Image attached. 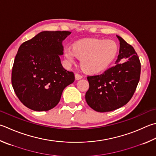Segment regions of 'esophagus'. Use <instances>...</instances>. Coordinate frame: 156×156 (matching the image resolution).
<instances>
[{"instance_id":"obj_1","label":"esophagus","mask_w":156,"mask_h":156,"mask_svg":"<svg viewBox=\"0 0 156 156\" xmlns=\"http://www.w3.org/2000/svg\"><path fill=\"white\" fill-rule=\"evenodd\" d=\"M75 78H76V80H80L81 78H83V76L80 75V74H79V73H76Z\"/></svg>"}]
</instances>
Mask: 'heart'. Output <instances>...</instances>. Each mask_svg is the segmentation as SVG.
I'll use <instances>...</instances> for the list:
<instances>
[{"label": "heart", "mask_w": 156, "mask_h": 156, "mask_svg": "<svg viewBox=\"0 0 156 156\" xmlns=\"http://www.w3.org/2000/svg\"><path fill=\"white\" fill-rule=\"evenodd\" d=\"M117 52V44L114 41L86 39L75 42L73 47H67L64 55L69 63H74L78 57L81 58L84 71L96 73L108 67Z\"/></svg>", "instance_id": "b5f03b06"}]
</instances>
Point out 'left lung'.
<instances>
[{"instance_id":"8db88e82","label":"left lung","mask_w":156,"mask_h":156,"mask_svg":"<svg viewBox=\"0 0 156 156\" xmlns=\"http://www.w3.org/2000/svg\"><path fill=\"white\" fill-rule=\"evenodd\" d=\"M120 41L116 65L98 75L87 76L89 89L86 101L97 112H110L122 107L131 100L140 76V62L131 45L117 35ZM122 60H126L123 63Z\"/></svg>"}]
</instances>
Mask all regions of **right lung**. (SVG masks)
<instances>
[{
	"label": "right lung",
	"mask_w": 156,
	"mask_h": 156,
	"mask_svg": "<svg viewBox=\"0 0 156 156\" xmlns=\"http://www.w3.org/2000/svg\"><path fill=\"white\" fill-rule=\"evenodd\" d=\"M69 31H43L24 42L14 60L11 84L20 101L35 111H47L57 105L63 89L75 80L63 68L59 55L62 41Z\"/></svg>",
	"instance_id": "right-lung-1"
}]
</instances>
